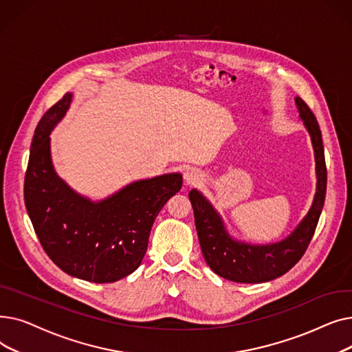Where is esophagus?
I'll list each match as a JSON object with an SVG mask.
<instances>
[{
    "label": "esophagus",
    "instance_id": "obj_1",
    "mask_svg": "<svg viewBox=\"0 0 352 352\" xmlns=\"http://www.w3.org/2000/svg\"><path fill=\"white\" fill-rule=\"evenodd\" d=\"M184 178H186L187 184H195L201 179V174L195 170H188L186 174H184Z\"/></svg>",
    "mask_w": 352,
    "mask_h": 352
}]
</instances>
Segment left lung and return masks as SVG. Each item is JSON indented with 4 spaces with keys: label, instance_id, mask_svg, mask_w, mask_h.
<instances>
[{
    "label": "left lung",
    "instance_id": "obj_1",
    "mask_svg": "<svg viewBox=\"0 0 352 352\" xmlns=\"http://www.w3.org/2000/svg\"><path fill=\"white\" fill-rule=\"evenodd\" d=\"M300 117L311 135L317 164V192L302 223L284 241L268 245H247L228 236L221 217L197 190L190 191L195 227L202 255L210 268L226 280L244 284L271 281L288 272L305 254L316 232L327 191V166L318 121L300 97L295 98Z\"/></svg>",
    "mask_w": 352,
    "mask_h": 352
}]
</instances>
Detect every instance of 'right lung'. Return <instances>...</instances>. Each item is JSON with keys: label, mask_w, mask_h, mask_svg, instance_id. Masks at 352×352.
I'll list each match as a JSON object with an SVG mask.
<instances>
[{"label": "right lung", "mask_w": 352, "mask_h": 352, "mask_svg": "<svg viewBox=\"0 0 352 352\" xmlns=\"http://www.w3.org/2000/svg\"><path fill=\"white\" fill-rule=\"evenodd\" d=\"M71 97L54 104L35 128L24 179L25 207L55 265L89 283H116L140 267L154 221L181 190L182 175L135 181L100 202L74 192L54 171L48 137Z\"/></svg>", "instance_id": "1"}]
</instances>
